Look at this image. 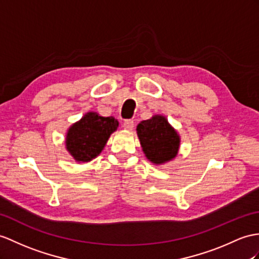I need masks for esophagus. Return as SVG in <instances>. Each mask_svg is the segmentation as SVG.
<instances>
[{
  "instance_id": "34e87169",
  "label": "esophagus",
  "mask_w": 259,
  "mask_h": 259,
  "mask_svg": "<svg viewBox=\"0 0 259 259\" xmlns=\"http://www.w3.org/2000/svg\"><path fill=\"white\" fill-rule=\"evenodd\" d=\"M123 127H124V130H127V131L133 130V127H134L133 119H125L123 123Z\"/></svg>"
}]
</instances>
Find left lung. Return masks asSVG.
Returning <instances> with one entry per match:
<instances>
[{"instance_id":"left-lung-1","label":"left lung","mask_w":259,"mask_h":259,"mask_svg":"<svg viewBox=\"0 0 259 259\" xmlns=\"http://www.w3.org/2000/svg\"><path fill=\"white\" fill-rule=\"evenodd\" d=\"M136 131L143 151L151 162L160 165L177 156L180 138L165 116L155 115L142 121Z\"/></svg>"}]
</instances>
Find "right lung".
<instances>
[{
	"instance_id": "add662e5",
	"label": "right lung",
	"mask_w": 259,
	"mask_h": 259,
	"mask_svg": "<svg viewBox=\"0 0 259 259\" xmlns=\"http://www.w3.org/2000/svg\"><path fill=\"white\" fill-rule=\"evenodd\" d=\"M118 126L114 117L87 113L68 131L67 149L77 161H90L102 151L110 135Z\"/></svg>"
}]
</instances>
